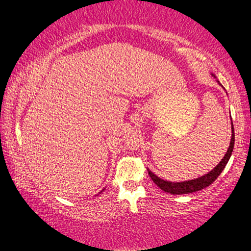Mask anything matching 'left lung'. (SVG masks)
I'll return each mask as SVG.
<instances>
[{"mask_svg":"<svg viewBox=\"0 0 251 251\" xmlns=\"http://www.w3.org/2000/svg\"><path fill=\"white\" fill-rule=\"evenodd\" d=\"M214 77H216L215 75H212ZM219 85H222L219 83V80H217ZM223 86V85H222ZM231 117V116H230ZM233 144H235V130H233V125L231 122V139H230V144H229L228 151L226 154H225L224 158L219 161V164L216 166L212 171H210L206 175H203L201 177H198L196 179H192V180H186V181H179V182H174V181H167L159 178L158 176H156L154 173H151L150 169L148 171V175L151 176V180L155 182V184L159 187L161 190L164 192L173 194V195H184V194H190V193H195L198 192V190H201L203 188H206L209 185H211L217 177L222 174L224 171V168L226 167V165L228 163L229 158L232 154L233 151Z\"/></svg>","mask_w":251,"mask_h":251,"instance_id":"left-lung-1","label":"left lung"}]
</instances>
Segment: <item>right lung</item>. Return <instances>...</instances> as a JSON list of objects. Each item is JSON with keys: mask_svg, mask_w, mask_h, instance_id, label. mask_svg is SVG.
<instances>
[{"mask_svg": "<svg viewBox=\"0 0 251 251\" xmlns=\"http://www.w3.org/2000/svg\"><path fill=\"white\" fill-rule=\"evenodd\" d=\"M103 190H104V189H103Z\"/></svg>", "mask_w": 251, "mask_h": 251, "instance_id": "1", "label": "right lung"}]
</instances>
